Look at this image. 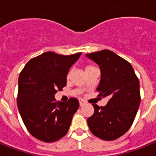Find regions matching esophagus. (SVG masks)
I'll return each mask as SVG.
<instances>
[{
    "instance_id": "34e87169",
    "label": "esophagus",
    "mask_w": 156,
    "mask_h": 156,
    "mask_svg": "<svg viewBox=\"0 0 156 156\" xmlns=\"http://www.w3.org/2000/svg\"><path fill=\"white\" fill-rule=\"evenodd\" d=\"M79 104H80V106H83L85 104V102L82 99H79Z\"/></svg>"
}]
</instances>
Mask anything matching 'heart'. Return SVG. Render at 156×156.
Returning a JSON list of instances; mask_svg holds the SVG:
<instances>
[{
    "instance_id": "heart-1",
    "label": "heart",
    "mask_w": 156,
    "mask_h": 156,
    "mask_svg": "<svg viewBox=\"0 0 156 156\" xmlns=\"http://www.w3.org/2000/svg\"><path fill=\"white\" fill-rule=\"evenodd\" d=\"M92 68H94L93 66H90V65L87 66H86V71H87V70H88V69H92ZM68 75H69V74H68Z\"/></svg>"
}]
</instances>
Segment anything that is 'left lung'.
<instances>
[{"instance_id": "1", "label": "left lung", "mask_w": 156, "mask_h": 156, "mask_svg": "<svg viewBox=\"0 0 156 156\" xmlns=\"http://www.w3.org/2000/svg\"><path fill=\"white\" fill-rule=\"evenodd\" d=\"M97 63L101 79L96 90L98 97H108L105 107L92 104L94 112L88 118L91 133L111 141L124 135L132 125L140 104V82L132 66L109 49L87 54Z\"/></svg>"}]
</instances>
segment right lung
<instances>
[{
	"mask_svg": "<svg viewBox=\"0 0 156 156\" xmlns=\"http://www.w3.org/2000/svg\"><path fill=\"white\" fill-rule=\"evenodd\" d=\"M81 54L46 52L29 61L20 73L17 107L28 131L37 140L55 142L69 131L78 100L57 102L54 95L66 87L69 68Z\"/></svg>",
	"mask_w": 156,
	"mask_h": 156,
	"instance_id": "1",
	"label": "right lung"
}]
</instances>
